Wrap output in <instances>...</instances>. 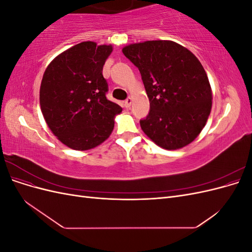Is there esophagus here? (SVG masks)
Segmentation results:
<instances>
[{
    "label": "esophagus",
    "instance_id": "esophagus-1",
    "mask_svg": "<svg viewBox=\"0 0 252 252\" xmlns=\"http://www.w3.org/2000/svg\"><path fill=\"white\" fill-rule=\"evenodd\" d=\"M131 103H132V97L129 96V97H127L126 100H125L124 106H125L126 108H129V107H130V106H131Z\"/></svg>",
    "mask_w": 252,
    "mask_h": 252
}]
</instances>
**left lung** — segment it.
<instances>
[{"mask_svg":"<svg viewBox=\"0 0 252 252\" xmlns=\"http://www.w3.org/2000/svg\"><path fill=\"white\" fill-rule=\"evenodd\" d=\"M124 56L139 68L150 111L141 128L168 150L190 144L206 125L212 93L204 67L191 51L172 41L130 44Z\"/></svg>","mask_w":252,"mask_h":252,"instance_id":"left-lung-1","label":"left lung"}]
</instances>
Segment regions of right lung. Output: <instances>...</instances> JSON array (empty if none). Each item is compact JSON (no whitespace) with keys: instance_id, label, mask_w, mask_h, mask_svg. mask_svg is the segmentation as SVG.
I'll use <instances>...</instances> for the list:
<instances>
[{"instance_id":"1","label":"right lung","mask_w":252,"mask_h":252,"mask_svg":"<svg viewBox=\"0 0 252 252\" xmlns=\"http://www.w3.org/2000/svg\"><path fill=\"white\" fill-rule=\"evenodd\" d=\"M111 45L87 41L51 61L40 88L43 117L52 133L67 147L88 150L109 138L121 106L106 97L108 84L103 66Z\"/></svg>"}]
</instances>
